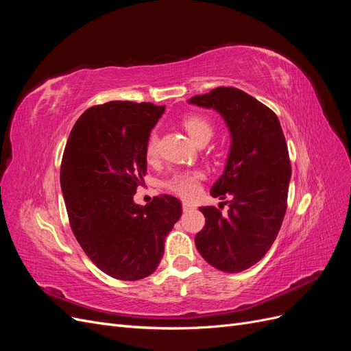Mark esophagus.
I'll return each mask as SVG.
<instances>
[{
  "label": "esophagus",
  "instance_id": "esophagus-1",
  "mask_svg": "<svg viewBox=\"0 0 351 351\" xmlns=\"http://www.w3.org/2000/svg\"><path fill=\"white\" fill-rule=\"evenodd\" d=\"M182 205H183V210H184V212H187V210H192V209L195 208L192 204H189V202H186V200H183V204H182Z\"/></svg>",
  "mask_w": 351,
  "mask_h": 351
}]
</instances>
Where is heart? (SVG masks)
Returning <instances> with one entry per match:
<instances>
[{"label": "heart", "mask_w": 351, "mask_h": 351, "mask_svg": "<svg viewBox=\"0 0 351 351\" xmlns=\"http://www.w3.org/2000/svg\"><path fill=\"white\" fill-rule=\"evenodd\" d=\"M184 129L187 130L189 136L199 143L204 141H209L214 129L212 124L200 115H190L184 120ZM158 154V134L154 132L151 133L149 139L146 142V156L147 159H154ZM204 178V174L200 171H182L174 174L167 182V187L171 190L173 193L190 199L197 195L200 189V180Z\"/></svg>", "instance_id": "heart-1"}]
</instances>
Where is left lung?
<instances>
[{"label": "left lung", "mask_w": 351, "mask_h": 351, "mask_svg": "<svg viewBox=\"0 0 351 351\" xmlns=\"http://www.w3.org/2000/svg\"><path fill=\"white\" fill-rule=\"evenodd\" d=\"M189 104L212 108L224 119L231 146L210 195L228 199V212L202 206L205 227L195 243L209 265L241 272L259 262L277 239L287 209L291 165L278 117L236 88L196 95Z\"/></svg>", "instance_id": "1"}]
</instances>
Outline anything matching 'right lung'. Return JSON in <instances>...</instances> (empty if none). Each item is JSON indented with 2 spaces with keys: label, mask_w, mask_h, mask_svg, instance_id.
Here are the masks:
<instances>
[{
  "label": "right lung",
  "mask_w": 351,
  "mask_h": 351,
  "mask_svg": "<svg viewBox=\"0 0 351 351\" xmlns=\"http://www.w3.org/2000/svg\"><path fill=\"white\" fill-rule=\"evenodd\" d=\"M165 105L111 101L84 111L62 155L60 182L70 227L107 275L137 281L161 262L164 241L182 217L174 196L134 204L146 174V142Z\"/></svg>",
  "instance_id": "add662e5"
}]
</instances>
